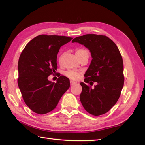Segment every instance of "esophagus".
I'll return each instance as SVG.
<instances>
[{
    "instance_id": "34e87169",
    "label": "esophagus",
    "mask_w": 145,
    "mask_h": 145,
    "mask_svg": "<svg viewBox=\"0 0 145 145\" xmlns=\"http://www.w3.org/2000/svg\"><path fill=\"white\" fill-rule=\"evenodd\" d=\"M76 83L75 82H73V81H70V85H75V84H76Z\"/></svg>"
}]
</instances>
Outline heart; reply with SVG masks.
I'll use <instances>...</instances> for the list:
<instances>
[{
    "mask_svg": "<svg viewBox=\"0 0 145 145\" xmlns=\"http://www.w3.org/2000/svg\"><path fill=\"white\" fill-rule=\"evenodd\" d=\"M76 55L78 58L80 57L84 56V55H88L89 53L87 50L84 48H79L76 50ZM63 57V55H61L59 57V61H60L61 60V58ZM65 75L67 77H69L70 79L72 80H76L78 78L79 76V73L76 72L74 70H68L65 73Z\"/></svg>",
    "mask_w": 145,
    "mask_h": 145,
    "instance_id": "obj_1",
    "label": "heart"
}]
</instances>
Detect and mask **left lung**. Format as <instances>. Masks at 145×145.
I'll return each mask as SVG.
<instances>
[{
	"mask_svg": "<svg viewBox=\"0 0 145 145\" xmlns=\"http://www.w3.org/2000/svg\"><path fill=\"white\" fill-rule=\"evenodd\" d=\"M90 50L92 60L86 71L80 99L85 110L95 116L107 113L115 105L124 85L123 62L116 44L108 37L87 34L72 40ZM96 81L94 89L87 83Z\"/></svg>",
	"mask_w": 145,
	"mask_h": 145,
	"instance_id": "left-lung-1",
	"label": "left lung"
}]
</instances>
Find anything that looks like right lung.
I'll use <instances>...</instances> for the list:
<instances>
[{
	"instance_id": "add662e5",
	"label": "right lung",
	"mask_w": 145,
	"mask_h": 145,
	"mask_svg": "<svg viewBox=\"0 0 145 145\" xmlns=\"http://www.w3.org/2000/svg\"><path fill=\"white\" fill-rule=\"evenodd\" d=\"M73 38L40 35L30 41L18 62V85L25 104L37 114L47 113L57 106L70 87V80L61 75L56 83L48 76L57 69V57L61 46Z\"/></svg>"
}]
</instances>
